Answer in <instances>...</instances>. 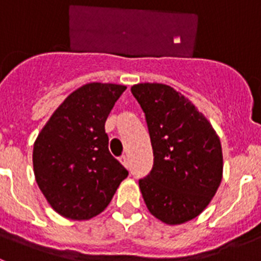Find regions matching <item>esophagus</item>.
Masks as SVG:
<instances>
[{
    "mask_svg": "<svg viewBox=\"0 0 261 261\" xmlns=\"http://www.w3.org/2000/svg\"><path fill=\"white\" fill-rule=\"evenodd\" d=\"M120 162L123 163L124 167H125V168H129V159H128V156H126V155L120 156Z\"/></svg>",
    "mask_w": 261,
    "mask_h": 261,
    "instance_id": "obj_1",
    "label": "esophagus"
}]
</instances>
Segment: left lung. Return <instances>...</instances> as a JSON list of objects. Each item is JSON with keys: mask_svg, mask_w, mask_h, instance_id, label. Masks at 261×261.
Wrapping results in <instances>:
<instances>
[{"mask_svg": "<svg viewBox=\"0 0 261 261\" xmlns=\"http://www.w3.org/2000/svg\"><path fill=\"white\" fill-rule=\"evenodd\" d=\"M141 106L153 146L150 174L140 179L147 209L167 225H180L209 205L222 180V149L206 117L163 84L130 89Z\"/></svg>", "mask_w": 261, "mask_h": 261, "instance_id": "8db88e82", "label": "left lung"}]
</instances>
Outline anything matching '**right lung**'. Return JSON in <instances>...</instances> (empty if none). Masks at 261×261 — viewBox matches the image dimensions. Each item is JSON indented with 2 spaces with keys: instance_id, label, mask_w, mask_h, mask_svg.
<instances>
[{
  "instance_id": "add662e5",
  "label": "right lung",
  "mask_w": 261,
  "mask_h": 261,
  "mask_svg": "<svg viewBox=\"0 0 261 261\" xmlns=\"http://www.w3.org/2000/svg\"><path fill=\"white\" fill-rule=\"evenodd\" d=\"M123 85H84L61 103L34 144L39 188L69 220H90L107 208L128 171L108 150L105 124Z\"/></svg>"
}]
</instances>
